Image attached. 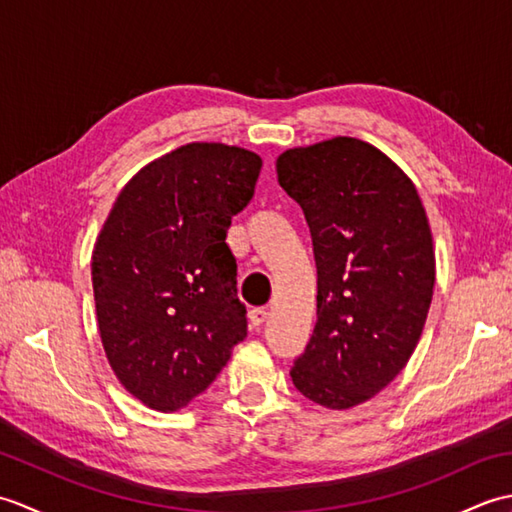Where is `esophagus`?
Returning a JSON list of instances; mask_svg holds the SVG:
<instances>
[{
    "label": "esophagus",
    "instance_id": "34e87169",
    "mask_svg": "<svg viewBox=\"0 0 512 512\" xmlns=\"http://www.w3.org/2000/svg\"><path fill=\"white\" fill-rule=\"evenodd\" d=\"M266 317H268L266 308H250L248 310V319H250V323L255 325V328H257V325H262L266 321Z\"/></svg>",
    "mask_w": 512,
    "mask_h": 512
}]
</instances>
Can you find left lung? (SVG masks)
<instances>
[{
	"label": "left lung",
	"mask_w": 512,
	"mask_h": 512,
	"mask_svg": "<svg viewBox=\"0 0 512 512\" xmlns=\"http://www.w3.org/2000/svg\"><path fill=\"white\" fill-rule=\"evenodd\" d=\"M310 226L317 325L292 383L328 409L376 396L407 365L427 321L436 253L413 182L383 151L336 136L277 158Z\"/></svg>",
	"instance_id": "obj_1"
}]
</instances>
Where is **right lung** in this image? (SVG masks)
Segmentation results:
<instances>
[{
  "label": "right lung",
  "mask_w": 512,
  "mask_h": 512,
  "mask_svg": "<svg viewBox=\"0 0 512 512\" xmlns=\"http://www.w3.org/2000/svg\"><path fill=\"white\" fill-rule=\"evenodd\" d=\"M262 158L189 143L140 169L92 253L96 319L116 378L143 405L176 411L246 339L226 231L250 202Z\"/></svg>",
  "instance_id": "obj_1"
}]
</instances>
